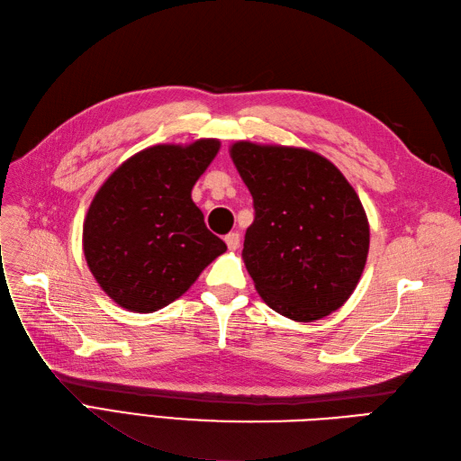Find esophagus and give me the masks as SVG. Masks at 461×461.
Returning <instances> with one entry per match:
<instances>
[{"mask_svg":"<svg viewBox=\"0 0 461 461\" xmlns=\"http://www.w3.org/2000/svg\"><path fill=\"white\" fill-rule=\"evenodd\" d=\"M240 241H241V237L237 231H231V233L226 235V245H228L230 250H235L237 247H240Z\"/></svg>","mask_w":461,"mask_h":461,"instance_id":"obj_1","label":"esophagus"}]
</instances>
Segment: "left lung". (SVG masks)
<instances>
[{
    "instance_id": "1",
    "label": "left lung",
    "mask_w": 461,
    "mask_h": 461,
    "mask_svg": "<svg viewBox=\"0 0 461 461\" xmlns=\"http://www.w3.org/2000/svg\"><path fill=\"white\" fill-rule=\"evenodd\" d=\"M252 195L243 260L277 314L314 321L343 306L364 272L369 224L352 185L308 149L237 141L230 151Z\"/></svg>"
}]
</instances>
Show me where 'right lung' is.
Listing matches in <instances>:
<instances>
[{
	"label": "right lung",
	"mask_w": 461,
	"mask_h": 461,
	"mask_svg": "<svg viewBox=\"0 0 461 461\" xmlns=\"http://www.w3.org/2000/svg\"><path fill=\"white\" fill-rule=\"evenodd\" d=\"M218 149V140L149 147L95 193L84 221V257L116 304L143 314L165 308L226 252L191 199Z\"/></svg>",
	"instance_id": "add662e5"
}]
</instances>
